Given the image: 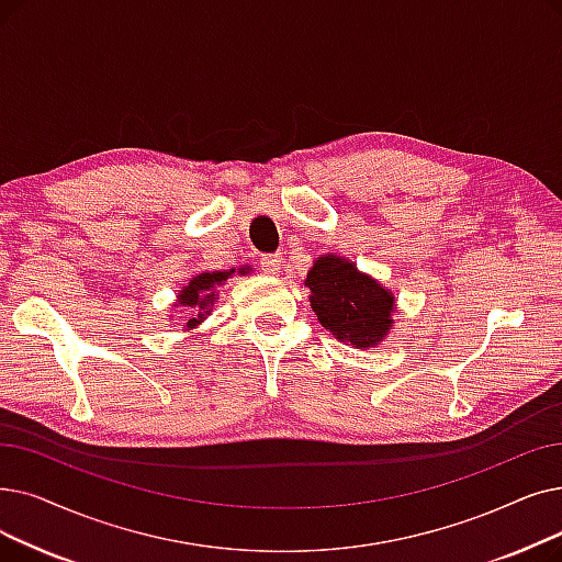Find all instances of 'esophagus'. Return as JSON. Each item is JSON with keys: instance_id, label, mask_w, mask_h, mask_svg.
<instances>
[{"instance_id": "34e87169", "label": "esophagus", "mask_w": 562, "mask_h": 562, "mask_svg": "<svg viewBox=\"0 0 562 562\" xmlns=\"http://www.w3.org/2000/svg\"><path fill=\"white\" fill-rule=\"evenodd\" d=\"M259 263H261V271H263L266 276H276V273H280L282 257H280V255H263Z\"/></svg>"}]
</instances>
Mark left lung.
I'll use <instances>...</instances> for the list:
<instances>
[{
  "instance_id": "8db88e82",
  "label": "left lung",
  "mask_w": 562,
  "mask_h": 562,
  "mask_svg": "<svg viewBox=\"0 0 562 562\" xmlns=\"http://www.w3.org/2000/svg\"><path fill=\"white\" fill-rule=\"evenodd\" d=\"M305 286L312 291L310 303L319 324L356 349L379 345L393 324V294L347 259L319 257L310 268Z\"/></svg>"
}]
</instances>
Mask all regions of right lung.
<instances>
[{
    "label": "right lung",
    "instance_id": "add662e5",
    "mask_svg": "<svg viewBox=\"0 0 562 562\" xmlns=\"http://www.w3.org/2000/svg\"><path fill=\"white\" fill-rule=\"evenodd\" d=\"M234 273L232 271H213V273H202L198 278H192L188 286L181 289L179 294V305H183V322L188 328L198 326L200 322H204L206 316L211 314V305L215 303V296L217 291L215 286L223 284L229 276ZM238 273H246V271H238Z\"/></svg>",
    "mask_w": 562,
    "mask_h": 562
}]
</instances>
